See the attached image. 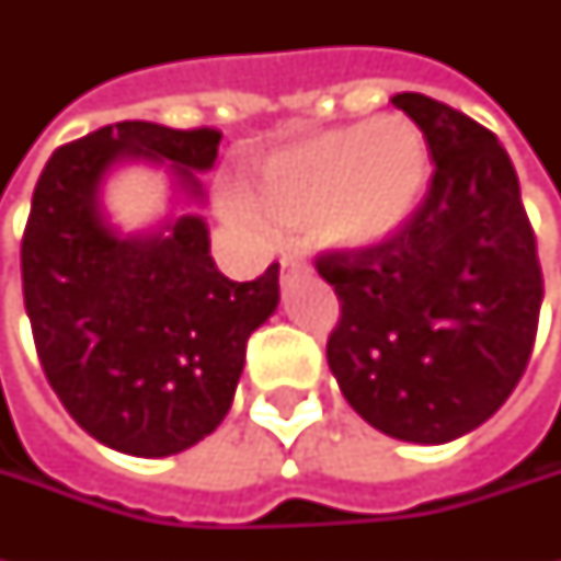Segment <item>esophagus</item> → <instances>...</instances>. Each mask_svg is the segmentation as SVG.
I'll use <instances>...</instances> for the list:
<instances>
[{"mask_svg":"<svg viewBox=\"0 0 561 561\" xmlns=\"http://www.w3.org/2000/svg\"><path fill=\"white\" fill-rule=\"evenodd\" d=\"M280 268H284V271H302V268H306V262H302L299 255H284V259H280Z\"/></svg>","mask_w":561,"mask_h":561,"instance_id":"obj_1","label":"esophagus"}]
</instances>
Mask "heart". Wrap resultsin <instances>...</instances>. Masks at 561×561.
<instances>
[{
	"mask_svg": "<svg viewBox=\"0 0 561 561\" xmlns=\"http://www.w3.org/2000/svg\"><path fill=\"white\" fill-rule=\"evenodd\" d=\"M434 181L431 146L402 115L340 124L306 134L255 164L249 199L221 193L233 225L265 237L309 230L336 252H375L399 240L427 203Z\"/></svg>",
	"mask_w": 561,
	"mask_h": 561,
	"instance_id": "1",
	"label": "heart"
}]
</instances>
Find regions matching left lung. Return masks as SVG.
<instances>
[{"mask_svg":"<svg viewBox=\"0 0 561 561\" xmlns=\"http://www.w3.org/2000/svg\"><path fill=\"white\" fill-rule=\"evenodd\" d=\"M393 105L424 130L434 181L390 247L318 259L343 309L328 365L380 434L437 446L481 427L522 380L543 277L500 140L421 93Z\"/></svg>","mask_w":561,"mask_h":561,"instance_id":"1","label":"left lung"}]
</instances>
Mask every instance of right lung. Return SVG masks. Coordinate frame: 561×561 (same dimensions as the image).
Masks as SVG:
<instances>
[{
    "instance_id": "1",
    "label": "right lung",
    "mask_w": 561,
    "mask_h": 561,
    "mask_svg": "<svg viewBox=\"0 0 561 561\" xmlns=\"http://www.w3.org/2000/svg\"><path fill=\"white\" fill-rule=\"evenodd\" d=\"M218 142L208 127L118 121L55 149L33 190L21 274L43 371L71 419L127 456L162 459L208 437L230 412L249 334L280 302V265L230 280L190 211ZM134 161L169 171L172 208L124 234L101 193Z\"/></svg>"
}]
</instances>
